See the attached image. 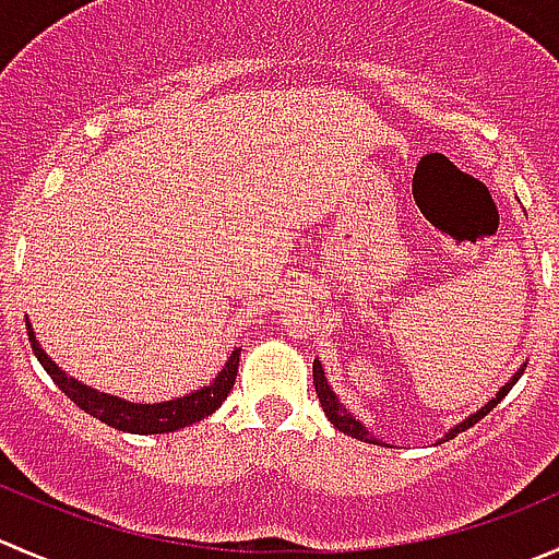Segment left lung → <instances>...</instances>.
<instances>
[{
	"label": "left lung",
	"instance_id": "left-lung-1",
	"mask_svg": "<svg viewBox=\"0 0 559 559\" xmlns=\"http://www.w3.org/2000/svg\"><path fill=\"white\" fill-rule=\"evenodd\" d=\"M522 373H524V366L519 368V371L513 373V377L508 379L506 384H502V388H500V393H497L495 399H491V401H486V404L480 406L478 412H473V415H469V417H464L462 424H459V426H453V429L448 431V435H445V440H440V442H448V440H453V437H456V435H462L464 429H469V426H475V424H478L480 417H486V415H489V412L495 409V406L500 404L502 399H506V395H508V390H511L513 384L519 382V377H522ZM313 388H317L319 404H322L324 415H328V420H330V424L335 426V429H338V431H344V435H349V437H355V440H362V442H373V445H379V440H377V437H371V435H368V431H366V426H362L360 420H357V417L352 415V412L346 409L344 404H341V401H338V395H335V393H333V388H330V384H328V377H324V368H322V362H319V360H313Z\"/></svg>",
	"mask_w": 559,
	"mask_h": 559
}]
</instances>
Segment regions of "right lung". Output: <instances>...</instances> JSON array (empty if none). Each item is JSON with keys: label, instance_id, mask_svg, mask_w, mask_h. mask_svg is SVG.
Masks as SVG:
<instances>
[{"label": "right lung", "instance_id": "1", "mask_svg": "<svg viewBox=\"0 0 559 559\" xmlns=\"http://www.w3.org/2000/svg\"><path fill=\"white\" fill-rule=\"evenodd\" d=\"M26 333H29L32 352H35V357L40 360V366L46 368L48 377L53 379V384H57L75 406H81L86 415H92L95 420H100V424L111 426V429L117 431H128V435H169V431L186 429V426L204 420V417L213 415V412L224 404L229 390L235 388L237 366H240V349H235L229 355V360H226V366L221 368L218 377L210 384H204L202 390H193V393L182 395V399L160 401V404H133V401L117 399V395L97 393L90 384H81L79 379L68 377V373L40 349L29 322H26Z\"/></svg>", "mask_w": 559, "mask_h": 559}]
</instances>
